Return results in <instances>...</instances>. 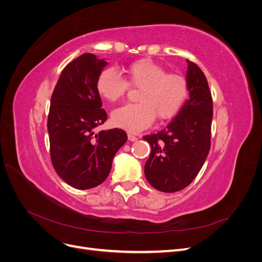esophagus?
I'll return each mask as SVG.
<instances>
[{"label": "esophagus", "mask_w": 262, "mask_h": 262, "mask_svg": "<svg viewBox=\"0 0 262 262\" xmlns=\"http://www.w3.org/2000/svg\"><path fill=\"white\" fill-rule=\"evenodd\" d=\"M128 139H129L130 141L134 142V141H137V140H138V137H137V136H134V134H132V133H129V134H128Z\"/></svg>", "instance_id": "obj_1"}]
</instances>
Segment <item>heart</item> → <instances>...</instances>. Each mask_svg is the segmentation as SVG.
<instances>
[{
    "label": "heart",
    "instance_id": "obj_1",
    "mask_svg": "<svg viewBox=\"0 0 262 262\" xmlns=\"http://www.w3.org/2000/svg\"><path fill=\"white\" fill-rule=\"evenodd\" d=\"M124 78L114 70L105 69L98 74L96 89L101 97L117 101L128 92L129 86L140 89L138 104H126L114 110L113 122L118 128L130 132L144 130L157 120L175 117L189 95L187 78L150 59H140L123 70Z\"/></svg>",
    "mask_w": 262,
    "mask_h": 262
}]
</instances>
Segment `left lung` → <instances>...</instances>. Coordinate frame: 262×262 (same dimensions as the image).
Segmentation results:
<instances>
[{
	"instance_id": "left-lung-1",
	"label": "left lung",
	"mask_w": 262,
	"mask_h": 262,
	"mask_svg": "<svg viewBox=\"0 0 262 262\" xmlns=\"http://www.w3.org/2000/svg\"><path fill=\"white\" fill-rule=\"evenodd\" d=\"M187 62L189 99L166 128L143 137L150 144L145 177L163 192L179 191L191 184L211 147V91L202 70L194 62Z\"/></svg>"
}]
</instances>
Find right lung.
<instances>
[{
  "label": "right lung",
  "instance_id": "right-lung-1",
  "mask_svg": "<svg viewBox=\"0 0 262 262\" xmlns=\"http://www.w3.org/2000/svg\"><path fill=\"white\" fill-rule=\"evenodd\" d=\"M107 64L84 53L62 70L51 96L48 115L50 158L67 184L91 189L108 177L116 153L128 140L122 129L95 133L107 120L96 80Z\"/></svg>",
  "mask_w": 262,
  "mask_h": 262
}]
</instances>
